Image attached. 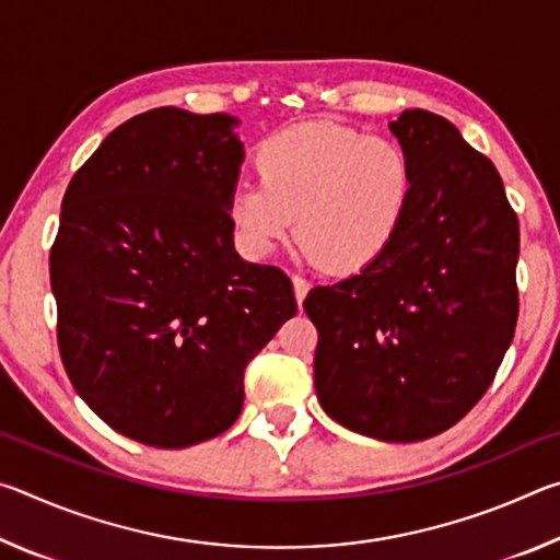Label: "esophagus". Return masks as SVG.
<instances>
[{
	"mask_svg": "<svg viewBox=\"0 0 560 560\" xmlns=\"http://www.w3.org/2000/svg\"><path fill=\"white\" fill-rule=\"evenodd\" d=\"M293 293H296V303H299V308H301V303H303V299H306V293H308V281L306 279H301V277H293Z\"/></svg>",
	"mask_w": 560,
	"mask_h": 560,
	"instance_id": "esophagus-1",
	"label": "esophagus"
}]
</instances>
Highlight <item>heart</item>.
<instances>
[{"label": "heart", "instance_id": "1", "mask_svg": "<svg viewBox=\"0 0 560 560\" xmlns=\"http://www.w3.org/2000/svg\"><path fill=\"white\" fill-rule=\"evenodd\" d=\"M259 185L230 200L246 252L264 257L293 230L330 273H358L381 261L400 236L415 197V165L402 145L338 126L301 122L261 140Z\"/></svg>", "mask_w": 560, "mask_h": 560}]
</instances>
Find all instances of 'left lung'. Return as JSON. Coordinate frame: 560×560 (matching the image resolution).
Here are the masks:
<instances>
[{
    "instance_id": "left-lung-1",
    "label": "left lung",
    "mask_w": 560,
    "mask_h": 560,
    "mask_svg": "<svg viewBox=\"0 0 560 560\" xmlns=\"http://www.w3.org/2000/svg\"><path fill=\"white\" fill-rule=\"evenodd\" d=\"M415 165L400 236L373 267L316 287L314 383L324 412L381 442L459 422L494 381L518 318V220L491 160L447 118L390 122Z\"/></svg>"
}]
</instances>
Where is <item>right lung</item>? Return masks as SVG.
I'll list each match as a JSON object with an SVG mask.
<instances>
[{"mask_svg": "<svg viewBox=\"0 0 560 560\" xmlns=\"http://www.w3.org/2000/svg\"><path fill=\"white\" fill-rule=\"evenodd\" d=\"M236 126L226 113H140L61 202L49 271L63 368L108 428L150 447L230 430L244 368L296 316L287 273L234 249Z\"/></svg>", "mask_w": 560, "mask_h": 560, "instance_id": "1", "label": "right lung"}]
</instances>
